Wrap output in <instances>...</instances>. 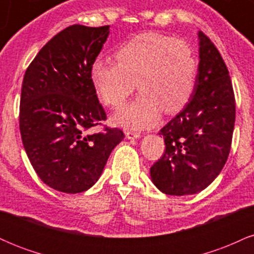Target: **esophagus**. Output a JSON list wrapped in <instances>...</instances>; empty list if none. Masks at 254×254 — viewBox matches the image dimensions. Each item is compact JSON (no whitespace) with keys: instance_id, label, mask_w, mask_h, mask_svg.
<instances>
[{"instance_id":"1","label":"esophagus","mask_w":254,"mask_h":254,"mask_svg":"<svg viewBox=\"0 0 254 254\" xmlns=\"http://www.w3.org/2000/svg\"><path fill=\"white\" fill-rule=\"evenodd\" d=\"M125 136H127V139H136V138H139V132H137V131H131V130H125Z\"/></svg>"}]
</instances>
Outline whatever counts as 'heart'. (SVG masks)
Here are the masks:
<instances>
[{"instance_id": "b5f03b06", "label": "heart", "mask_w": 254, "mask_h": 254, "mask_svg": "<svg viewBox=\"0 0 254 254\" xmlns=\"http://www.w3.org/2000/svg\"><path fill=\"white\" fill-rule=\"evenodd\" d=\"M116 62L97 58L89 68L95 93L105 105L118 107L133 92L141 94L115 115L123 127H151L164 111L167 115L185 106L193 92L197 61L182 39L149 32L133 37L116 51Z\"/></svg>"}]
</instances>
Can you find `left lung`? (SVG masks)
<instances>
[{"mask_svg":"<svg viewBox=\"0 0 254 254\" xmlns=\"http://www.w3.org/2000/svg\"><path fill=\"white\" fill-rule=\"evenodd\" d=\"M199 64L185 107L160 130L166 149L150 167L154 185L166 194L186 196L214 182L228 159L235 123V98L216 46L198 32Z\"/></svg>","mask_w":254,"mask_h":254,"instance_id":"1","label":"left lung"}]
</instances>
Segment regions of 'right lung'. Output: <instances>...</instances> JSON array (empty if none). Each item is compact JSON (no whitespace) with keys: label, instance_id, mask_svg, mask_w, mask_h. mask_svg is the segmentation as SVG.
Returning <instances> with one entry per match:
<instances>
[{"label":"right lung","instance_id":"obj_1","mask_svg":"<svg viewBox=\"0 0 254 254\" xmlns=\"http://www.w3.org/2000/svg\"><path fill=\"white\" fill-rule=\"evenodd\" d=\"M109 34L110 26H69L43 46L22 81L19 119L26 154L38 177L64 193L92 188L124 138L117 127L88 132L106 121L89 68Z\"/></svg>","mask_w":254,"mask_h":254}]
</instances>
